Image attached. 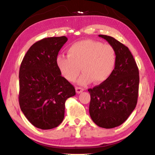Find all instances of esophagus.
I'll list each match as a JSON object with an SVG mask.
<instances>
[{"instance_id":"obj_1","label":"esophagus","mask_w":155,"mask_h":155,"mask_svg":"<svg viewBox=\"0 0 155 155\" xmlns=\"http://www.w3.org/2000/svg\"><path fill=\"white\" fill-rule=\"evenodd\" d=\"M83 91H84L83 88H81V87H76V91H77V94H80L81 92H83Z\"/></svg>"}]
</instances>
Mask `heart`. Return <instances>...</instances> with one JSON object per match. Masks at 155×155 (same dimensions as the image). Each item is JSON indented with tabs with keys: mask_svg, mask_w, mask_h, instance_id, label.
<instances>
[{
	"mask_svg": "<svg viewBox=\"0 0 155 155\" xmlns=\"http://www.w3.org/2000/svg\"><path fill=\"white\" fill-rule=\"evenodd\" d=\"M116 61L113 47L100 41L84 40L72 44L68 48V56L59 54L56 65L65 79L74 82L81 72H83L78 83L85 85L94 81L102 83L112 74Z\"/></svg>",
	"mask_w": 155,
	"mask_h": 155,
	"instance_id": "1",
	"label": "heart"
}]
</instances>
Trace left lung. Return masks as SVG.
I'll return each mask as SVG.
<instances>
[{
  "label": "left lung",
  "instance_id": "obj_1",
  "mask_svg": "<svg viewBox=\"0 0 155 155\" xmlns=\"http://www.w3.org/2000/svg\"><path fill=\"white\" fill-rule=\"evenodd\" d=\"M114 48L116 61L112 74L104 82L89 89L90 115L98 127L112 128L123 124L137 103L140 76L128 47L111 36L99 35Z\"/></svg>",
  "mask_w": 155,
  "mask_h": 155
}]
</instances>
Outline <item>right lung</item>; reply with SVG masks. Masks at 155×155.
<instances>
[{
  "mask_svg": "<svg viewBox=\"0 0 155 155\" xmlns=\"http://www.w3.org/2000/svg\"><path fill=\"white\" fill-rule=\"evenodd\" d=\"M65 36L44 38L30 47L19 72L21 111L34 127L54 128L64 118L65 103L76 94L72 84L63 77L56 65Z\"/></svg>",
  "mask_w": 155,
  "mask_h": 155,
  "instance_id": "add662e5",
  "label": "right lung"
}]
</instances>
